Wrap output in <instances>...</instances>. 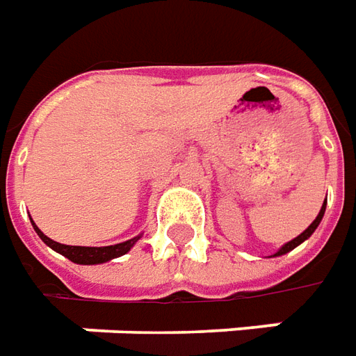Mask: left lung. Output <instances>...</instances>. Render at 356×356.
I'll return each instance as SVG.
<instances>
[{"mask_svg": "<svg viewBox=\"0 0 356 356\" xmlns=\"http://www.w3.org/2000/svg\"><path fill=\"white\" fill-rule=\"evenodd\" d=\"M324 209H326V202H324V206H322V209H321V211H318V216H316V219H314L313 223L309 225V227H307L305 231H303V232H301V234H299L298 238H293V240H290V242H288V244H284V246L280 248V250H278V252H276L275 255H284V254H288V252H291V250H293V248L299 246V244H301V242H305V240L309 238V236H311V234H313L314 229H316V227H318V223H321V221H322V216H324Z\"/></svg>", "mask_w": 356, "mask_h": 356, "instance_id": "left-lung-1", "label": "left lung"}]
</instances>
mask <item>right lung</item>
Wrapping results in <instances>:
<instances>
[{
  "instance_id": "obj_1",
  "label": "right lung",
  "mask_w": 356,
  "mask_h": 356,
  "mask_svg": "<svg viewBox=\"0 0 356 356\" xmlns=\"http://www.w3.org/2000/svg\"><path fill=\"white\" fill-rule=\"evenodd\" d=\"M34 229L38 232V236L47 244L49 248H53L55 252L63 254L65 257H68L70 261L80 263V265H97V263H104L114 259V257H120V255L127 254L133 248V244L140 238V236H135V238L127 240V242H122V244H114V246H104V248H88V246H66V244H58L55 240H51L49 236H45L34 223Z\"/></svg>"
}]
</instances>
